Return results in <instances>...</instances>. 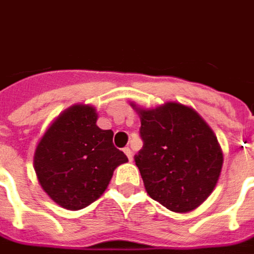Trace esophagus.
Masks as SVG:
<instances>
[{
    "label": "esophagus",
    "instance_id": "esophagus-1",
    "mask_svg": "<svg viewBox=\"0 0 254 254\" xmlns=\"http://www.w3.org/2000/svg\"><path fill=\"white\" fill-rule=\"evenodd\" d=\"M124 152H125V155H127V159H129V160L133 159L132 151H130V148H129V147H125V148H124Z\"/></svg>",
    "mask_w": 254,
    "mask_h": 254
}]
</instances>
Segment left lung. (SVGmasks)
I'll use <instances>...</instances> for the list:
<instances>
[{
  "label": "left lung",
  "mask_w": 254,
  "mask_h": 254,
  "mask_svg": "<svg viewBox=\"0 0 254 254\" xmlns=\"http://www.w3.org/2000/svg\"><path fill=\"white\" fill-rule=\"evenodd\" d=\"M141 122L143 149L134 162L151 198L173 212H190L207 200L220 177L223 151L194 109L167 102L144 109L130 102Z\"/></svg>",
  "instance_id": "8db88e82"
}]
</instances>
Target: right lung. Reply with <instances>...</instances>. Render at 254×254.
<instances>
[{
  "instance_id": "add662e5",
  "label": "right lung",
  "mask_w": 254,
  "mask_h": 254,
  "mask_svg": "<svg viewBox=\"0 0 254 254\" xmlns=\"http://www.w3.org/2000/svg\"><path fill=\"white\" fill-rule=\"evenodd\" d=\"M94 106L77 103L50 124L34 154L42 189L60 207L77 211L98 200L127 155L113 144V130L96 125Z\"/></svg>"
}]
</instances>
